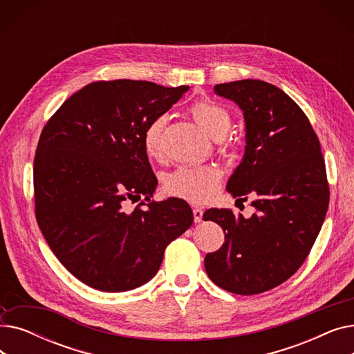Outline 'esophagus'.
I'll use <instances>...</instances> for the list:
<instances>
[{
	"label": "esophagus",
	"instance_id": "1",
	"mask_svg": "<svg viewBox=\"0 0 354 354\" xmlns=\"http://www.w3.org/2000/svg\"><path fill=\"white\" fill-rule=\"evenodd\" d=\"M192 212H194V221H195V222H201V221H202L203 211H202L201 208H194Z\"/></svg>",
	"mask_w": 354,
	"mask_h": 354
}]
</instances>
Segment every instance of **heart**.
I'll return each instance as SVG.
<instances>
[{
    "label": "heart",
    "instance_id": "b5f03b06",
    "mask_svg": "<svg viewBox=\"0 0 354 354\" xmlns=\"http://www.w3.org/2000/svg\"><path fill=\"white\" fill-rule=\"evenodd\" d=\"M191 115L205 132L219 139L225 136L231 126V118L227 109L209 102L201 100L192 104ZM165 118L158 116L147 123L143 130V149L149 158L162 156V133ZM221 174L214 166H180L165 179V189L171 195L187 199L192 203L207 202L218 189Z\"/></svg>",
    "mask_w": 354,
    "mask_h": 354
}]
</instances>
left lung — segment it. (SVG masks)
Returning <instances> with one entry per match:
<instances>
[{
	"instance_id": "1",
	"label": "left lung",
	"mask_w": 354,
	"mask_h": 354,
	"mask_svg": "<svg viewBox=\"0 0 354 354\" xmlns=\"http://www.w3.org/2000/svg\"><path fill=\"white\" fill-rule=\"evenodd\" d=\"M244 111L247 146L228 180V192L255 212L245 219L228 208L203 214L224 230L225 243L205 257L221 288L252 295L283 284L310 254L328 208L330 189L317 135L301 107L261 80L214 87Z\"/></svg>"
}]
</instances>
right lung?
<instances>
[{
  "mask_svg": "<svg viewBox=\"0 0 354 354\" xmlns=\"http://www.w3.org/2000/svg\"><path fill=\"white\" fill-rule=\"evenodd\" d=\"M188 88L95 82L43 127L34 156L37 224L59 261L91 288L143 286L158 272L165 248L192 225L183 199L151 201L158 179L142 142L147 123ZM142 196L133 212L124 209L126 200Z\"/></svg>",
  "mask_w": 354,
  "mask_h": 354,
  "instance_id": "1",
  "label": "right lung"
}]
</instances>
